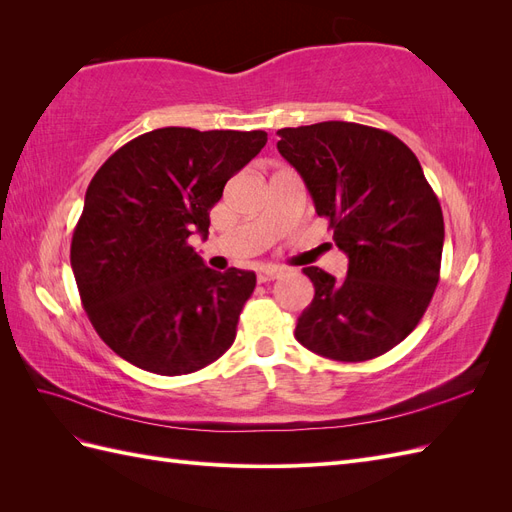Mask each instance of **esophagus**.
<instances>
[{
	"label": "esophagus",
	"mask_w": 512,
	"mask_h": 512,
	"mask_svg": "<svg viewBox=\"0 0 512 512\" xmlns=\"http://www.w3.org/2000/svg\"><path fill=\"white\" fill-rule=\"evenodd\" d=\"M280 275H282L280 267H265V269L258 271V282L260 284H267V282L277 280V277H280Z\"/></svg>",
	"instance_id": "esophagus-1"
}]
</instances>
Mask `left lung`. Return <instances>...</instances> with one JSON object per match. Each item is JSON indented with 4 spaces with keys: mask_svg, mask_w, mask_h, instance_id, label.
Listing matches in <instances>:
<instances>
[{
    "mask_svg": "<svg viewBox=\"0 0 512 512\" xmlns=\"http://www.w3.org/2000/svg\"><path fill=\"white\" fill-rule=\"evenodd\" d=\"M277 151L348 256L342 282L305 267L316 294L294 337L342 363L389 352L414 331L440 280L444 218L423 168L391 132L350 121L277 130Z\"/></svg>",
    "mask_w": 512,
    "mask_h": 512,
    "instance_id": "1",
    "label": "left lung"
}]
</instances>
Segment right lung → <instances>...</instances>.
I'll use <instances>...</instances> for the list:
<instances>
[{
    "label": "right lung",
    "mask_w": 512,
    "mask_h": 512,
    "mask_svg": "<svg viewBox=\"0 0 512 512\" xmlns=\"http://www.w3.org/2000/svg\"><path fill=\"white\" fill-rule=\"evenodd\" d=\"M267 132L160 128L136 136L91 179L70 265L102 342L151 374H192L232 346L254 271L209 269L188 239L209 235L226 181Z\"/></svg>",
    "instance_id": "right-lung-1"
}]
</instances>
